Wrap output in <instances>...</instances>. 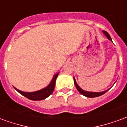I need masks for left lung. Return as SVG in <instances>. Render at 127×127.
<instances>
[{
	"mask_svg": "<svg viewBox=\"0 0 127 127\" xmlns=\"http://www.w3.org/2000/svg\"><path fill=\"white\" fill-rule=\"evenodd\" d=\"M103 33L105 34V35L107 37V39L110 40L111 41H112V39H111V37L109 36V34L106 31H103ZM73 80H74V84L75 86H76V88H77V91L80 92V93L82 94V95L85 96H87V97H89V98H93V97H96V96H99L102 95H103L106 93L107 91H108V90H107V91H103V92H99V93H96V92H88V91H84L83 89L80 88L79 86L77 85V82H76V81L75 80V78L73 77Z\"/></svg>",
	"mask_w": 127,
	"mask_h": 127,
	"instance_id": "left-lung-1",
	"label": "left lung"
}]
</instances>
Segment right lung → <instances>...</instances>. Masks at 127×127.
Returning <instances> with one entry per match:
<instances>
[{
	"label": "right lung",
	"mask_w": 127,
	"mask_h": 127,
	"mask_svg": "<svg viewBox=\"0 0 127 127\" xmlns=\"http://www.w3.org/2000/svg\"><path fill=\"white\" fill-rule=\"evenodd\" d=\"M58 73L54 75V76L53 77V79L51 81V82L49 85L47 86V87H45V88H43L41 90L38 91H35V92H32V93H26V92H23L21 91L20 90H18L17 88H15L14 87L16 91H18L19 93H20L21 95H22L24 96H26V98H28L29 99L32 100V101H40V100H43L45 99L47 97H48L49 96L51 95L52 94L54 87H55L56 84V80L58 77Z\"/></svg>",
	"instance_id": "obj_1"
}]
</instances>
